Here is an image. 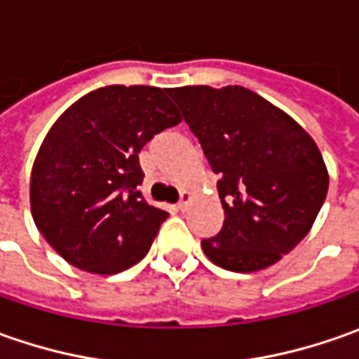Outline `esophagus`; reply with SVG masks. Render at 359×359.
<instances>
[{
	"mask_svg": "<svg viewBox=\"0 0 359 359\" xmlns=\"http://www.w3.org/2000/svg\"><path fill=\"white\" fill-rule=\"evenodd\" d=\"M189 201H191V194L184 189V191L180 194V201H177V210H180V212H186L187 205H189Z\"/></svg>",
	"mask_w": 359,
	"mask_h": 359,
	"instance_id": "esophagus-1",
	"label": "esophagus"
}]
</instances>
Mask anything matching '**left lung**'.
Returning <instances> with one entry per match:
<instances>
[{"mask_svg": "<svg viewBox=\"0 0 359 359\" xmlns=\"http://www.w3.org/2000/svg\"><path fill=\"white\" fill-rule=\"evenodd\" d=\"M203 156L217 173L224 208L219 233L203 254L229 271H257L308 236L327 194L316 142L280 107L241 86L172 88Z\"/></svg>", "mask_w": 359, "mask_h": 359, "instance_id": "obj_1", "label": "left lung"}]
</instances>
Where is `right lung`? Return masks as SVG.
<instances>
[{"label": "right lung", "instance_id": "1", "mask_svg": "<svg viewBox=\"0 0 359 359\" xmlns=\"http://www.w3.org/2000/svg\"><path fill=\"white\" fill-rule=\"evenodd\" d=\"M182 121L168 90L107 86L69 105L37 151L29 203L37 229L63 259L111 276L149 252L168 212L140 187V151Z\"/></svg>", "mask_w": 359, "mask_h": 359}]
</instances>
